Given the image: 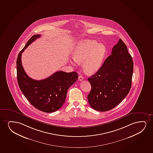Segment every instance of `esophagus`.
Masks as SVG:
<instances>
[{
	"label": "esophagus",
	"mask_w": 153,
	"mask_h": 153,
	"mask_svg": "<svg viewBox=\"0 0 153 153\" xmlns=\"http://www.w3.org/2000/svg\"><path fill=\"white\" fill-rule=\"evenodd\" d=\"M83 79V76L82 75H80L79 77H78V80H79V81H82V80Z\"/></svg>",
	"instance_id": "1"
}]
</instances>
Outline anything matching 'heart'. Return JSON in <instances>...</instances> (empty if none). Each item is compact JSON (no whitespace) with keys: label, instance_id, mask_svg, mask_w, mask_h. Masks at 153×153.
Masks as SVG:
<instances>
[{"label":"heart","instance_id":"heart-1","mask_svg":"<svg viewBox=\"0 0 153 153\" xmlns=\"http://www.w3.org/2000/svg\"><path fill=\"white\" fill-rule=\"evenodd\" d=\"M106 53L103 44L94 40L80 42L73 52V60L82 64L83 71L90 75L95 73L101 68Z\"/></svg>","mask_w":153,"mask_h":153}]
</instances>
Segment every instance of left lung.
<instances>
[{
    "label": "left lung",
    "instance_id": "1",
    "mask_svg": "<svg viewBox=\"0 0 153 153\" xmlns=\"http://www.w3.org/2000/svg\"><path fill=\"white\" fill-rule=\"evenodd\" d=\"M133 62L126 44L120 39L99 71L88 81L91 90L87 98L96 111H108L118 105L129 93Z\"/></svg>",
    "mask_w": 153,
    "mask_h": 153
}]
</instances>
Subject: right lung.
<instances>
[{"instance_id": "right-lung-1", "label": "right lung", "mask_w": 153, "mask_h": 153, "mask_svg": "<svg viewBox=\"0 0 153 153\" xmlns=\"http://www.w3.org/2000/svg\"><path fill=\"white\" fill-rule=\"evenodd\" d=\"M40 36V35L32 36L18 54L17 80L20 89L30 103L41 111L52 113L60 109L65 103L68 89L76 82L78 74L75 71L66 73L61 71L40 80L28 77L22 65V53Z\"/></svg>"}]
</instances>
